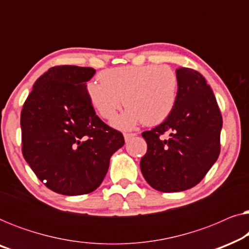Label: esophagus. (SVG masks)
I'll return each instance as SVG.
<instances>
[{"instance_id":"1","label":"esophagus","mask_w":249,"mask_h":249,"mask_svg":"<svg viewBox=\"0 0 249 249\" xmlns=\"http://www.w3.org/2000/svg\"><path fill=\"white\" fill-rule=\"evenodd\" d=\"M135 136H136L135 132H127V134H124V139H125V142L130 141V139H131L132 137H135Z\"/></svg>"}]
</instances>
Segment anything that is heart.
Instances as JSON below:
<instances>
[{
    "label": "heart",
    "instance_id": "obj_1",
    "mask_svg": "<svg viewBox=\"0 0 249 249\" xmlns=\"http://www.w3.org/2000/svg\"><path fill=\"white\" fill-rule=\"evenodd\" d=\"M100 81L87 84V95L98 114L112 120L122 104L128 111L118 119L122 128L138 122L161 124L171 114L178 94V76L169 66H127L104 70Z\"/></svg>",
    "mask_w": 249,
    "mask_h": 249
}]
</instances>
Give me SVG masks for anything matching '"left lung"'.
Segmentation results:
<instances>
[{"instance_id": "1", "label": "left lung", "mask_w": 249, "mask_h": 249, "mask_svg": "<svg viewBox=\"0 0 249 249\" xmlns=\"http://www.w3.org/2000/svg\"><path fill=\"white\" fill-rule=\"evenodd\" d=\"M171 114L142 134L147 152L141 160L146 181L163 193L192 188L202 181L220 155L222 115L213 90L198 71L180 68ZM169 132L170 138L162 135Z\"/></svg>"}]
</instances>
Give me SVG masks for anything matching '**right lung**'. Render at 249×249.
Masks as SVG:
<instances>
[{"label": "right lung", "instance_id": "right-lung-1", "mask_svg": "<svg viewBox=\"0 0 249 249\" xmlns=\"http://www.w3.org/2000/svg\"><path fill=\"white\" fill-rule=\"evenodd\" d=\"M93 68L56 66L42 74L20 117L22 155L40 181L62 195L94 192L124 144L96 115L86 83Z\"/></svg>", "mask_w": 249, "mask_h": 249}]
</instances>
